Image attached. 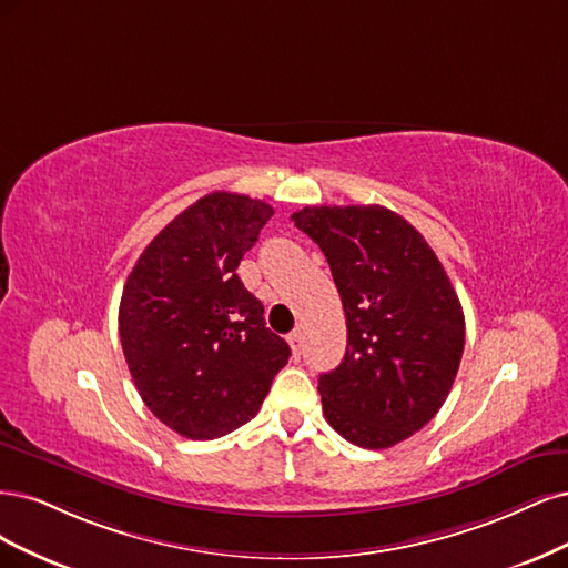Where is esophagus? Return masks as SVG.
Returning <instances> with one entry per match:
<instances>
[{
	"label": "esophagus",
	"instance_id": "1",
	"mask_svg": "<svg viewBox=\"0 0 568 568\" xmlns=\"http://www.w3.org/2000/svg\"><path fill=\"white\" fill-rule=\"evenodd\" d=\"M302 331H292L290 335H287V344H290V349H292V354L295 356H300L302 354Z\"/></svg>",
	"mask_w": 568,
	"mask_h": 568
}]
</instances>
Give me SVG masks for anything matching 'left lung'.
<instances>
[{
  "label": "left lung",
  "instance_id": "left-lung-1",
  "mask_svg": "<svg viewBox=\"0 0 568 568\" xmlns=\"http://www.w3.org/2000/svg\"><path fill=\"white\" fill-rule=\"evenodd\" d=\"M292 222L331 264L346 352L318 377L331 427L361 448H389L444 406L465 349V316L434 250L382 205L304 207Z\"/></svg>",
  "mask_w": 568,
  "mask_h": 568
}]
</instances>
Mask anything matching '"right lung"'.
<instances>
[{
	"instance_id": "add662e5",
	"label": "right lung",
	"mask_w": 568,
	"mask_h": 568,
	"mask_svg": "<svg viewBox=\"0 0 568 568\" xmlns=\"http://www.w3.org/2000/svg\"><path fill=\"white\" fill-rule=\"evenodd\" d=\"M271 216L264 200L214 191L153 237L124 283L118 323L136 389L193 442L250 423L290 358L235 273Z\"/></svg>"
}]
</instances>
